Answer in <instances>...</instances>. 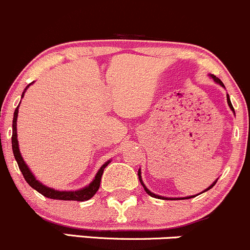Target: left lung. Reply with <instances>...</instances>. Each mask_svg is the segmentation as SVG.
Returning <instances> with one entry per match:
<instances>
[{
	"label": "left lung",
	"mask_w": 250,
	"mask_h": 250,
	"mask_svg": "<svg viewBox=\"0 0 250 250\" xmlns=\"http://www.w3.org/2000/svg\"><path fill=\"white\" fill-rule=\"evenodd\" d=\"M210 76L212 77V79H213V81H214V82H216V83H218V84H221L222 87H224V84H223V82L221 81V80L218 79V77H216V76H214V75H210ZM224 88H225V87H224ZM227 101H228V104H229V107H230V108H231V111L233 112V113H235V111H233V107H232V104H231V101H230V98H229V95H228V94H227ZM138 178H139V181H141L142 186L144 187V190H146V192L147 193V194L150 195V197H152V198H158V199H174V198H165V197H161V195H157V194H155V193L150 192V190L146 188V185H144L143 180H142V176H141V169H139V170H138ZM217 180H218V179H217ZM217 180H216V181L213 182V184L211 185L210 187H208V188H206L205 190H204V192H206V190L211 189L212 187H213L214 185H216ZM189 198H193V195H192V197H187V199H189ZM175 199H180V198H175Z\"/></svg>",
	"instance_id": "8db88e82"
}]
</instances>
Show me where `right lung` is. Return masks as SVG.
I'll return each instance as SVG.
<instances>
[{"label":"right lung","mask_w":250,"mask_h":250,"mask_svg":"<svg viewBox=\"0 0 250 250\" xmlns=\"http://www.w3.org/2000/svg\"><path fill=\"white\" fill-rule=\"evenodd\" d=\"M33 83V82H32ZM29 84L26 87V89L29 87ZM26 89L23 90L22 95L21 98H23V94H25ZM18 113H19V106L17 107L14 112V118H13V135H12V147H13V154H14L15 160H17L19 168H20L21 173H22L23 178H25L26 181L32 188H34L37 192H39L40 194H42L44 197L50 198V199H57V200H77V201H84V200H89L90 198L98 192L99 187H100V182H101V176H103L104 169L108 166V163L111 161H107L106 163H104V166L99 169V171L96 173L95 178L87 187L84 188H81L79 190H57L50 188V187L45 186L42 185V182H39L38 180L34 178V175L32 174V171L29 170V168L27 167V165L23 161L22 156L20 154V149H19V142H18V132H17V120H18Z\"/></svg>","instance_id":"obj_1"}]
</instances>
